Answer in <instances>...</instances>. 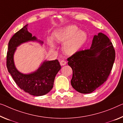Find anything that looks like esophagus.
<instances>
[{"label": "esophagus", "instance_id": "34e87169", "mask_svg": "<svg viewBox=\"0 0 123 123\" xmlns=\"http://www.w3.org/2000/svg\"><path fill=\"white\" fill-rule=\"evenodd\" d=\"M66 64H67V62H66L65 60H62L60 62V64L62 66L65 65H66Z\"/></svg>", "mask_w": 123, "mask_h": 123}]
</instances>
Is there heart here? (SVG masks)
<instances>
[{
    "instance_id": "b5f03b06",
    "label": "heart",
    "mask_w": 123,
    "mask_h": 123,
    "mask_svg": "<svg viewBox=\"0 0 123 123\" xmlns=\"http://www.w3.org/2000/svg\"><path fill=\"white\" fill-rule=\"evenodd\" d=\"M76 25H69L56 30L53 33V38L56 42L64 43L63 50L65 53L72 55L80 49L87 40V34ZM48 42L52 48L54 44L51 38Z\"/></svg>"
}]
</instances>
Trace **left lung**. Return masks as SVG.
I'll list each match as a JSON object with an SVG mask.
<instances>
[{
    "mask_svg": "<svg viewBox=\"0 0 123 123\" xmlns=\"http://www.w3.org/2000/svg\"><path fill=\"white\" fill-rule=\"evenodd\" d=\"M116 52L106 35H95L90 49L79 50L68 58L73 69L71 84L81 93H90L107 80L114 64Z\"/></svg>",
    "mask_w": 123,
    "mask_h": 123,
    "instance_id": "left-lung-1",
    "label": "left lung"
}]
</instances>
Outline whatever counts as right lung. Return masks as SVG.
I'll return each mask as SVG.
<instances>
[{
  "label": "right lung",
  "instance_id": "add662e5",
  "mask_svg": "<svg viewBox=\"0 0 123 123\" xmlns=\"http://www.w3.org/2000/svg\"><path fill=\"white\" fill-rule=\"evenodd\" d=\"M27 25L13 35L9 41L6 56V67L9 73L21 90L31 95L39 96L48 93L53 87L56 74L61 67L57 59L45 61L37 70L30 74H23L17 70L13 55L16 47L22 43L37 40L28 31Z\"/></svg>",
  "mask_w": 123,
  "mask_h": 123
}]
</instances>
